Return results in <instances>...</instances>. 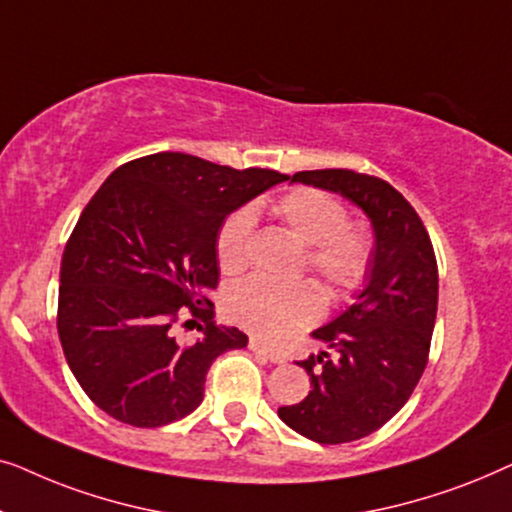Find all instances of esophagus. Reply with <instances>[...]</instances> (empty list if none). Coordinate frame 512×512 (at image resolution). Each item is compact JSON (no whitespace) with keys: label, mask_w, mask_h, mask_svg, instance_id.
I'll use <instances>...</instances> for the list:
<instances>
[{"label":"esophagus","mask_w":512,"mask_h":512,"mask_svg":"<svg viewBox=\"0 0 512 512\" xmlns=\"http://www.w3.org/2000/svg\"><path fill=\"white\" fill-rule=\"evenodd\" d=\"M249 349H251V352L261 354L263 359H268V361H272V363H284V354H279V352H275V349L265 347L263 342H258V340H249Z\"/></svg>","instance_id":"1"}]
</instances>
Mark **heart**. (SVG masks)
I'll return each mask as SVG.
<instances>
[{"label":"heart","instance_id":"obj_1","mask_svg":"<svg viewBox=\"0 0 512 512\" xmlns=\"http://www.w3.org/2000/svg\"><path fill=\"white\" fill-rule=\"evenodd\" d=\"M272 212L300 242L307 244L305 268L324 279L333 298H352L366 286L375 263V240L368 228L347 221V209L319 188H293ZM254 214L237 209L216 233V258L223 272L235 275L249 263ZM324 310V291L312 279L272 282L251 277L226 296V314L237 326L265 340H284L312 324Z\"/></svg>","mask_w":512,"mask_h":512}]
</instances>
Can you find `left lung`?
Segmentation results:
<instances>
[{
	"instance_id": "obj_1",
	"label": "left lung",
	"mask_w": 512,
	"mask_h": 512,
	"mask_svg": "<svg viewBox=\"0 0 512 512\" xmlns=\"http://www.w3.org/2000/svg\"><path fill=\"white\" fill-rule=\"evenodd\" d=\"M293 181L345 195L375 230L368 286L347 312L312 333L335 356L300 361L310 394L279 408L282 422L314 443H352L387 424L424 373L438 312L436 254L415 207L389 181L354 170H307Z\"/></svg>"
}]
</instances>
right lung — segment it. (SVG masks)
<instances>
[{
	"label": "right lung",
	"mask_w": 512,
	"mask_h": 512,
	"mask_svg": "<svg viewBox=\"0 0 512 512\" xmlns=\"http://www.w3.org/2000/svg\"><path fill=\"white\" fill-rule=\"evenodd\" d=\"M286 179L172 151L111 172L65 244L58 296L62 352L97 408L139 429L198 408L216 356L247 347L242 331L214 324L207 300L219 284L216 233ZM184 313L203 321L191 346L173 335Z\"/></svg>",
	"instance_id": "add662e5"
}]
</instances>
